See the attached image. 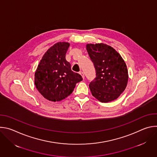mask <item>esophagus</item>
<instances>
[{"mask_svg":"<svg viewBox=\"0 0 157 157\" xmlns=\"http://www.w3.org/2000/svg\"><path fill=\"white\" fill-rule=\"evenodd\" d=\"M79 74L82 76V78H83V79H84V73H83L82 71H80V72H79Z\"/></svg>","mask_w":157,"mask_h":157,"instance_id":"esophagus-1","label":"esophagus"}]
</instances>
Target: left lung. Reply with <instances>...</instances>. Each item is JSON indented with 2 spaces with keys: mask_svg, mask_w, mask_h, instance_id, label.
<instances>
[{
  "mask_svg": "<svg viewBox=\"0 0 157 157\" xmlns=\"http://www.w3.org/2000/svg\"><path fill=\"white\" fill-rule=\"evenodd\" d=\"M86 50L96 70V77L89 83L93 96L102 102L116 100L124 92L128 82L124 60L106 44H87Z\"/></svg>",
  "mask_w": 157,
  "mask_h": 157,
  "instance_id": "obj_1",
  "label": "left lung"
}]
</instances>
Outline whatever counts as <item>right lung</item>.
Wrapping results in <instances>:
<instances>
[{
    "instance_id": "add662e5",
    "label": "right lung",
    "mask_w": 157,
    "mask_h": 157,
    "mask_svg": "<svg viewBox=\"0 0 157 157\" xmlns=\"http://www.w3.org/2000/svg\"><path fill=\"white\" fill-rule=\"evenodd\" d=\"M68 42H58L44 54L35 74V84L39 93L50 101H60L70 96L82 76L73 72L66 59Z\"/></svg>"
}]
</instances>
